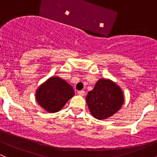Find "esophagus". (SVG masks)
<instances>
[{
    "instance_id": "esophagus-1",
    "label": "esophagus",
    "mask_w": 157,
    "mask_h": 157,
    "mask_svg": "<svg viewBox=\"0 0 157 157\" xmlns=\"http://www.w3.org/2000/svg\"><path fill=\"white\" fill-rule=\"evenodd\" d=\"M78 94L80 95V96H84L85 91L84 90H80V91H78Z\"/></svg>"
}]
</instances>
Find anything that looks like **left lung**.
Wrapping results in <instances>:
<instances>
[{"mask_svg": "<svg viewBox=\"0 0 157 157\" xmlns=\"http://www.w3.org/2000/svg\"><path fill=\"white\" fill-rule=\"evenodd\" d=\"M90 112L97 119H105L116 113L124 102L121 88L110 80L100 79L86 97Z\"/></svg>", "mask_w": 157, "mask_h": 157, "instance_id": "left-lung-1", "label": "left lung"}]
</instances>
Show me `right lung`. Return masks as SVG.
I'll list each match as a JSON object with an SVG mask.
<instances>
[{"label":"right lung","instance_id":"1","mask_svg":"<svg viewBox=\"0 0 157 157\" xmlns=\"http://www.w3.org/2000/svg\"><path fill=\"white\" fill-rule=\"evenodd\" d=\"M74 95V89L65 80L52 77L36 91L38 103L48 112H57Z\"/></svg>","mask_w":157,"mask_h":157}]
</instances>
